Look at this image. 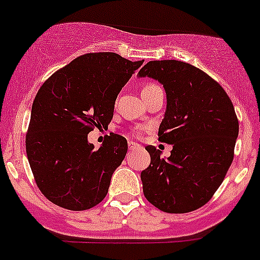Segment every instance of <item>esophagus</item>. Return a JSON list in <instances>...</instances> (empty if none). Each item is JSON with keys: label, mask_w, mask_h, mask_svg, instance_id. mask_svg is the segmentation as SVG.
<instances>
[{"label": "esophagus", "mask_w": 260, "mask_h": 260, "mask_svg": "<svg viewBox=\"0 0 260 260\" xmlns=\"http://www.w3.org/2000/svg\"><path fill=\"white\" fill-rule=\"evenodd\" d=\"M128 147H129V150H135V149H138V147H140V145H137L136 142L129 141L128 142Z\"/></svg>", "instance_id": "esophagus-1"}]
</instances>
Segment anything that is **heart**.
<instances>
[{"mask_svg":"<svg viewBox=\"0 0 260 260\" xmlns=\"http://www.w3.org/2000/svg\"><path fill=\"white\" fill-rule=\"evenodd\" d=\"M155 86H156V84H154V83H146L144 87H142V92L146 91V89L152 88V87H155Z\"/></svg>","mask_w":260,"mask_h":260,"instance_id":"b5f03b06","label":"heart"}]
</instances>
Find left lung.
I'll return each instance as SVG.
<instances>
[{"mask_svg": "<svg viewBox=\"0 0 260 260\" xmlns=\"http://www.w3.org/2000/svg\"><path fill=\"white\" fill-rule=\"evenodd\" d=\"M138 77L163 84L167 110L159 141L173 146L161 157L146 146L151 161L141 172L144 195L166 213H188L208 203L234 160L239 120L232 101L218 82L178 60L149 61Z\"/></svg>", "mask_w": 260, "mask_h": 260, "instance_id": "left-lung-1", "label": "left lung"}]
</instances>
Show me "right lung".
I'll return each mask as SVG.
<instances>
[{
    "label": "right lung",
    "instance_id": "right-lung-1",
    "mask_svg": "<svg viewBox=\"0 0 260 260\" xmlns=\"http://www.w3.org/2000/svg\"><path fill=\"white\" fill-rule=\"evenodd\" d=\"M141 61L91 52L53 73L38 89L25 137L26 156L41 192L55 205L86 210L104 200L128 150L110 135L94 149L87 137L111 122L122 87Z\"/></svg>",
    "mask_w": 260,
    "mask_h": 260
}]
</instances>
